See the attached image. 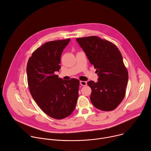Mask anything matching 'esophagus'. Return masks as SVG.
Listing matches in <instances>:
<instances>
[{
	"label": "esophagus",
	"mask_w": 151,
	"mask_h": 151,
	"mask_svg": "<svg viewBox=\"0 0 151 151\" xmlns=\"http://www.w3.org/2000/svg\"><path fill=\"white\" fill-rule=\"evenodd\" d=\"M80 83L81 86H85L87 85V82L84 81H80Z\"/></svg>",
	"instance_id": "34e87169"
}]
</instances>
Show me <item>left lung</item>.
Wrapping results in <instances>:
<instances>
[{"instance_id":"left-lung-1","label":"left lung","mask_w":151,"mask_h":151,"mask_svg":"<svg viewBox=\"0 0 151 151\" xmlns=\"http://www.w3.org/2000/svg\"><path fill=\"white\" fill-rule=\"evenodd\" d=\"M99 76L98 81H89L90 101L96 108L110 111L122 102L126 95L128 71L123 56L112 43L98 36L76 39Z\"/></svg>"}]
</instances>
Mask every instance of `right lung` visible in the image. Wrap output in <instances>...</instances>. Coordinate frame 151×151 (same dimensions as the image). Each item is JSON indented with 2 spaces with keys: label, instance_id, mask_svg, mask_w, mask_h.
Wrapping results in <instances>:
<instances>
[{
  "label": "right lung",
  "instance_id": "1",
  "mask_svg": "<svg viewBox=\"0 0 151 151\" xmlns=\"http://www.w3.org/2000/svg\"><path fill=\"white\" fill-rule=\"evenodd\" d=\"M70 41L68 39L44 43L32 53L27 65L30 93L46 114L57 119L72 114L78 97V80H63L55 74L61 68V54Z\"/></svg>",
  "mask_w": 151,
  "mask_h": 151
}]
</instances>
